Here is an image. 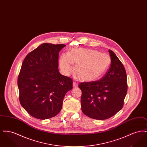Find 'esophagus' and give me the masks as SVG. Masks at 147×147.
Returning a JSON list of instances; mask_svg holds the SVG:
<instances>
[{
  "mask_svg": "<svg viewBox=\"0 0 147 147\" xmlns=\"http://www.w3.org/2000/svg\"><path fill=\"white\" fill-rule=\"evenodd\" d=\"M78 83H76V82H73V87L74 88H77V86H78Z\"/></svg>",
  "mask_w": 147,
  "mask_h": 147,
  "instance_id": "esophagus-1",
  "label": "esophagus"
}]
</instances>
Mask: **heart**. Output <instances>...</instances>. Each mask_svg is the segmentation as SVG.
<instances>
[{
  "mask_svg": "<svg viewBox=\"0 0 147 147\" xmlns=\"http://www.w3.org/2000/svg\"><path fill=\"white\" fill-rule=\"evenodd\" d=\"M111 63V58L106 53L90 49L78 48L63 53L59 59V67L65 74H69L75 66V73L84 82H92L101 77Z\"/></svg>",
  "mask_w": 147,
  "mask_h": 147,
  "instance_id": "b5f03b06",
  "label": "heart"
}]
</instances>
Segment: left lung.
<instances>
[{"instance_id":"left-lung-1","label":"left lung","mask_w":147,"mask_h":147,"mask_svg":"<svg viewBox=\"0 0 147 147\" xmlns=\"http://www.w3.org/2000/svg\"><path fill=\"white\" fill-rule=\"evenodd\" d=\"M111 63L105 75L98 80L79 84L82 94V110L93 119H109L123 107L127 92L125 68L115 53L109 50Z\"/></svg>"}]
</instances>
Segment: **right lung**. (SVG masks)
Masks as SVG:
<instances>
[{
    "label": "right lung",
    "mask_w": 147,
    "mask_h": 147,
    "mask_svg": "<svg viewBox=\"0 0 147 147\" xmlns=\"http://www.w3.org/2000/svg\"><path fill=\"white\" fill-rule=\"evenodd\" d=\"M65 45L43 43L30 52L22 63L18 85L22 107L32 117L45 119L61 111L73 80L59 73V52Z\"/></svg>",
    "instance_id": "1"
}]
</instances>
